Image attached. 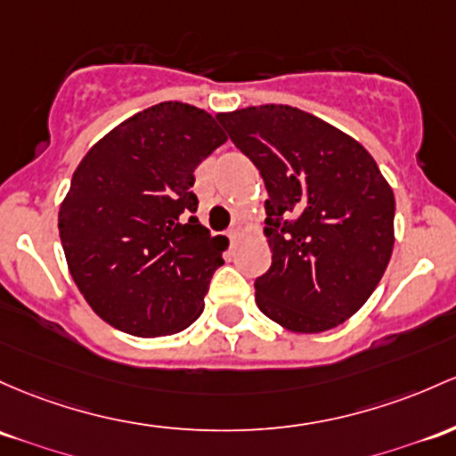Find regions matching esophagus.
Segmentation results:
<instances>
[{"instance_id": "obj_1", "label": "esophagus", "mask_w": 456, "mask_h": 456, "mask_svg": "<svg viewBox=\"0 0 456 456\" xmlns=\"http://www.w3.org/2000/svg\"><path fill=\"white\" fill-rule=\"evenodd\" d=\"M227 236H229V240H232V244H236L238 238H240V229L238 227H232V229H229Z\"/></svg>"}]
</instances>
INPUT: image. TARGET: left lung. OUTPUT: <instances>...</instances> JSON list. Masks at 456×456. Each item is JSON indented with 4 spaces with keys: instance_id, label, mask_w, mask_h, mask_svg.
<instances>
[{
    "instance_id": "8db88e82",
    "label": "left lung",
    "mask_w": 456,
    "mask_h": 456,
    "mask_svg": "<svg viewBox=\"0 0 456 456\" xmlns=\"http://www.w3.org/2000/svg\"><path fill=\"white\" fill-rule=\"evenodd\" d=\"M216 118L266 183L273 264L255 279L264 316L322 333L357 314L394 251L392 186L362 144L292 106H253Z\"/></svg>"
}]
</instances>
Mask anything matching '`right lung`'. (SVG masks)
<instances>
[{"instance_id": "1", "label": "right lung", "mask_w": 456, "mask_h": 456, "mask_svg": "<svg viewBox=\"0 0 456 456\" xmlns=\"http://www.w3.org/2000/svg\"><path fill=\"white\" fill-rule=\"evenodd\" d=\"M224 140L212 114L164 102L117 125L75 168L60 242L79 292L118 331L159 338L201 316L224 248L194 216V168Z\"/></svg>"}]
</instances>
